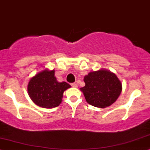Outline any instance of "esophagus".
<instances>
[{
	"mask_svg": "<svg viewBox=\"0 0 150 150\" xmlns=\"http://www.w3.org/2000/svg\"><path fill=\"white\" fill-rule=\"evenodd\" d=\"M71 86L72 87H74V88H77V84L75 83H71Z\"/></svg>",
	"mask_w": 150,
	"mask_h": 150,
	"instance_id": "34e87169",
	"label": "esophagus"
}]
</instances>
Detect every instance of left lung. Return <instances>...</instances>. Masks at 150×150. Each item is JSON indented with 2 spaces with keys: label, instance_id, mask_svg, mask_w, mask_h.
<instances>
[{
  "label": "left lung",
  "instance_id": "left-lung-1",
  "mask_svg": "<svg viewBox=\"0 0 150 150\" xmlns=\"http://www.w3.org/2000/svg\"><path fill=\"white\" fill-rule=\"evenodd\" d=\"M86 86L81 88L86 101L98 108H106L117 100L122 83L115 74L101 69L91 71L84 77Z\"/></svg>",
  "mask_w": 150,
  "mask_h": 150
}]
</instances>
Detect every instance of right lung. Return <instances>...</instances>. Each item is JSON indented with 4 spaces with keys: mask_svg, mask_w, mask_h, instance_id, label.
I'll list each match as a JSON object with an SVG mask.
<instances>
[{
    "mask_svg": "<svg viewBox=\"0 0 150 150\" xmlns=\"http://www.w3.org/2000/svg\"><path fill=\"white\" fill-rule=\"evenodd\" d=\"M71 86L66 82L59 83L55 77V71L44 70L29 81L28 92L35 104L45 108L58 106L63 92Z\"/></svg>",
    "mask_w": 150,
    "mask_h": 150,
    "instance_id": "obj_1",
    "label": "right lung"
}]
</instances>
